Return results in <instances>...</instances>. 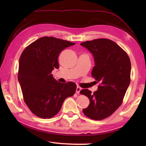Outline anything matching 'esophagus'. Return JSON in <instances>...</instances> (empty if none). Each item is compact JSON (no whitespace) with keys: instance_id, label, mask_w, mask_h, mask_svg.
<instances>
[{"instance_id":"1","label":"esophagus","mask_w":146,"mask_h":146,"mask_svg":"<svg viewBox=\"0 0 146 146\" xmlns=\"http://www.w3.org/2000/svg\"><path fill=\"white\" fill-rule=\"evenodd\" d=\"M81 90H82V88H81L80 86H77L76 89V93L77 94H79L80 93V91H81Z\"/></svg>"}]
</instances>
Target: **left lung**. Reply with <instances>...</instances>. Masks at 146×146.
Instances as JSON below:
<instances>
[{"mask_svg":"<svg viewBox=\"0 0 146 146\" xmlns=\"http://www.w3.org/2000/svg\"><path fill=\"white\" fill-rule=\"evenodd\" d=\"M80 45L93 54L95 66L91 76L100 82L93 93L87 89L80 91L90 101L83 113L91 119L103 120L122 104L131 81L130 59L123 49L108 38L86 41Z\"/></svg>","mask_w":146,"mask_h":146,"instance_id":"1","label":"left lung"}]
</instances>
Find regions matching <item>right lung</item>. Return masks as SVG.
I'll return each instance as SVG.
<instances>
[{
    "instance_id": "right-lung-1",
    "label": "right lung",
    "mask_w": 146,
    "mask_h": 146,
    "mask_svg": "<svg viewBox=\"0 0 146 146\" xmlns=\"http://www.w3.org/2000/svg\"><path fill=\"white\" fill-rule=\"evenodd\" d=\"M74 44L53 36H43L27 46L21 54L18 80L24 102L38 117H53L66 98L75 93V83H60L51 74L54 69L59 68L58 57L61 51Z\"/></svg>"
}]
</instances>
